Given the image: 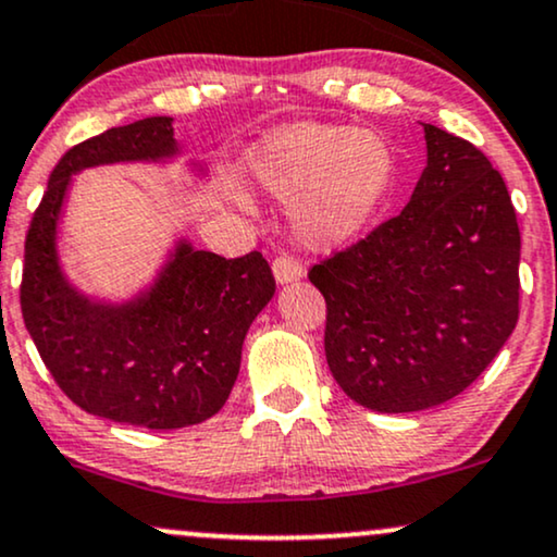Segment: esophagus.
Returning <instances> with one entry per match:
<instances>
[{
	"label": "esophagus",
	"instance_id": "esophagus-1",
	"mask_svg": "<svg viewBox=\"0 0 557 557\" xmlns=\"http://www.w3.org/2000/svg\"><path fill=\"white\" fill-rule=\"evenodd\" d=\"M272 272H274V280H277L280 285H285L302 277V264L293 255H287V251H280L272 262Z\"/></svg>",
	"mask_w": 557,
	"mask_h": 557
}]
</instances>
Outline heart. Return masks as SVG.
<instances>
[{"label": "heart", "instance_id": "1", "mask_svg": "<svg viewBox=\"0 0 557 557\" xmlns=\"http://www.w3.org/2000/svg\"><path fill=\"white\" fill-rule=\"evenodd\" d=\"M255 177L295 202L293 228L313 249H334L362 231L388 195L393 153L375 133L300 123L267 136L251 153Z\"/></svg>", "mask_w": 557, "mask_h": 557}]
</instances>
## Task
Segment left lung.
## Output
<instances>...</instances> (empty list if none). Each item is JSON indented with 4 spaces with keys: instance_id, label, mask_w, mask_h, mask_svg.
<instances>
[{
    "instance_id": "obj_1",
    "label": "left lung",
    "mask_w": 557,
    "mask_h": 557,
    "mask_svg": "<svg viewBox=\"0 0 557 557\" xmlns=\"http://www.w3.org/2000/svg\"><path fill=\"white\" fill-rule=\"evenodd\" d=\"M426 166L400 215L313 264L331 375L372 411H424L468 388L519 319L509 189L466 138L424 123Z\"/></svg>"
}]
</instances>
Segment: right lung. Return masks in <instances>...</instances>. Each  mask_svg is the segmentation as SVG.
<instances>
[{"instance_id": "right-lung-1", "label": "right lung", "mask_w": 557, "mask_h": 557, "mask_svg": "<svg viewBox=\"0 0 557 557\" xmlns=\"http://www.w3.org/2000/svg\"><path fill=\"white\" fill-rule=\"evenodd\" d=\"M174 153L172 117L110 128L63 153L27 228L20 285L25 326L59 388L87 413L144 429L200 424L221 411L246 331L274 295L259 251L226 259L187 242L128 302L91 300L69 283L55 234L72 174Z\"/></svg>"}]
</instances>
